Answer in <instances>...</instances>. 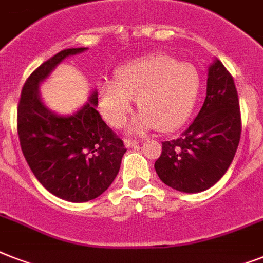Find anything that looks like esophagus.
<instances>
[{"mask_svg":"<svg viewBox=\"0 0 263 263\" xmlns=\"http://www.w3.org/2000/svg\"><path fill=\"white\" fill-rule=\"evenodd\" d=\"M124 144H125V147L131 148V147H136V146L139 144V142L134 139H125L124 140Z\"/></svg>","mask_w":263,"mask_h":263,"instance_id":"obj_1","label":"esophagus"}]
</instances>
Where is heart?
I'll return each instance as SVG.
<instances>
[{
  "mask_svg": "<svg viewBox=\"0 0 263 263\" xmlns=\"http://www.w3.org/2000/svg\"><path fill=\"white\" fill-rule=\"evenodd\" d=\"M115 78L99 82V109L111 127H120L135 99L142 111L128 124L129 132L152 128L175 131L188 119L199 91L195 68L166 53H153L124 64L116 69Z\"/></svg>",
  "mask_w": 263,
  "mask_h": 263,
  "instance_id": "heart-1",
  "label": "heart"
}]
</instances>
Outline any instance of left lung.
Returning a JSON list of instances; mask_svg holds the SVG:
<instances>
[{
    "label": "left lung",
    "mask_w": 263,
    "mask_h": 263,
    "mask_svg": "<svg viewBox=\"0 0 263 263\" xmlns=\"http://www.w3.org/2000/svg\"><path fill=\"white\" fill-rule=\"evenodd\" d=\"M240 134L235 82L220 60H214L209 68L203 106L180 138L162 142V153L154 164L157 175L177 191H204L228 171Z\"/></svg>",
    "instance_id": "8db88e82"
}]
</instances>
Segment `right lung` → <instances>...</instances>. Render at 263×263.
Instances as JSON below:
<instances>
[{"label":"right lung","mask_w":263,"mask_h":263,"mask_svg":"<svg viewBox=\"0 0 263 263\" xmlns=\"http://www.w3.org/2000/svg\"><path fill=\"white\" fill-rule=\"evenodd\" d=\"M87 47L65 49L38 67L23 86L17 134L27 164L53 195L88 202L109 188L127 148L97 110L98 94L71 116H60L42 102L39 84L60 63Z\"/></svg>","instance_id":"1"}]
</instances>
